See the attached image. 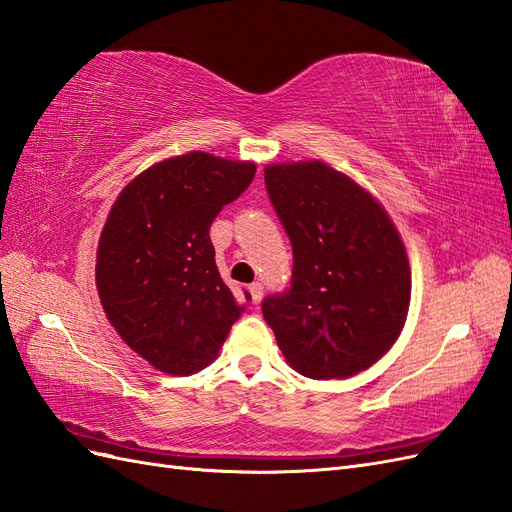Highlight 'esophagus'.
I'll return each instance as SVG.
<instances>
[{
  "label": "esophagus",
  "instance_id": "esophagus-1",
  "mask_svg": "<svg viewBox=\"0 0 512 512\" xmlns=\"http://www.w3.org/2000/svg\"><path fill=\"white\" fill-rule=\"evenodd\" d=\"M248 294H251L253 304H259V302H261V298H264V285H261V283L248 285Z\"/></svg>",
  "mask_w": 512,
  "mask_h": 512
}]
</instances>
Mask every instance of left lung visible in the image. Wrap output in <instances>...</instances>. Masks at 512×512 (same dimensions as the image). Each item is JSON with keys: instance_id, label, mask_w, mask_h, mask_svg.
Listing matches in <instances>:
<instances>
[{"instance_id": "1", "label": "left lung", "mask_w": 512, "mask_h": 512, "mask_svg": "<svg viewBox=\"0 0 512 512\" xmlns=\"http://www.w3.org/2000/svg\"><path fill=\"white\" fill-rule=\"evenodd\" d=\"M294 248L291 287L261 302L285 360L300 375L345 379L399 339L412 272L397 227L371 193L321 160L264 169Z\"/></svg>"}]
</instances>
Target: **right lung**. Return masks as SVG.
I'll list each match as a JSON object with an SVG mask.
<instances>
[{
  "label": "right lung",
  "mask_w": 512,
  "mask_h": 512,
  "mask_svg": "<svg viewBox=\"0 0 512 512\" xmlns=\"http://www.w3.org/2000/svg\"><path fill=\"white\" fill-rule=\"evenodd\" d=\"M255 171L188 152L139 173L113 203L96 253L98 296L122 341L158 371L208 367L244 311L218 274L210 225Z\"/></svg>",
  "instance_id": "right-lung-1"
}]
</instances>
